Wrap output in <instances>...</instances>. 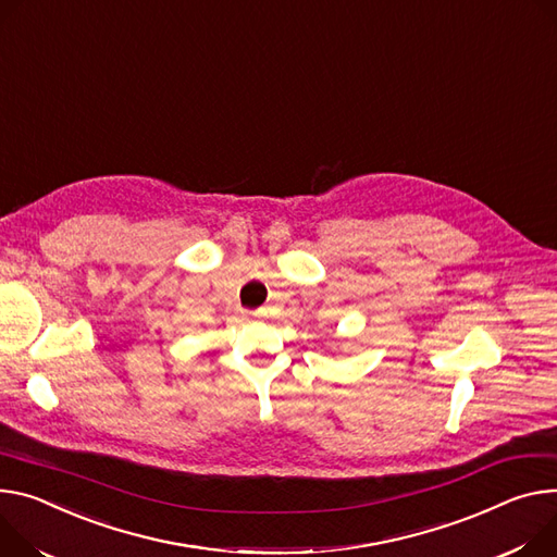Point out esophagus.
Returning <instances> with one entry per match:
<instances>
[{
	"label": "esophagus",
	"mask_w": 557,
	"mask_h": 557,
	"mask_svg": "<svg viewBox=\"0 0 557 557\" xmlns=\"http://www.w3.org/2000/svg\"><path fill=\"white\" fill-rule=\"evenodd\" d=\"M248 315H252V318H260V315H262V311H256V313H248Z\"/></svg>",
	"instance_id": "esophagus-1"
}]
</instances>
